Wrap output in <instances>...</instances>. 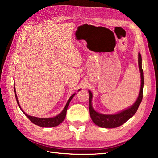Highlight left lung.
Wrapping results in <instances>:
<instances>
[{"mask_svg":"<svg viewBox=\"0 0 158 158\" xmlns=\"http://www.w3.org/2000/svg\"><path fill=\"white\" fill-rule=\"evenodd\" d=\"M138 64L139 68L140 71L141 75V88L140 91L139 93V96L137 100L133 105L130 106L129 108L125 109L124 110L118 112L114 114H103L96 111L93 109L92 106V98L93 94L91 91L89 90V111L90 118H91L93 122L95 125L100 127L105 128H114L122 125L125 123L127 120L132 118L137 112V109L139 106L143 98V90L144 85V78H143V72L142 69V59L140 53L138 54Z\"/></svg>","mask_w":158,"mask_h":158,"instance_id":"left-lung-1","label":"left lung"}]
</instances>
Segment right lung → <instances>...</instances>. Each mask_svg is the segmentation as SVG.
Returning a JSON list of instances; mask_svg holds the SVG:
<instances>
[{"label": "right lung", "mask_w": 158, "mask_h": 158, "mask_svg": "<svg viewBox=\"0 0 158 158\" xmlns=\"http://www.w3.org/2000/svg\"><path fill=\"white\" fill-rule=\"evenodd\" d=\"M80 90H81V89H79L78 91H79ZM14 90H15L16 100H17L18 106H19L21 110L23 112V114H24L28 118V119L30 120V121L32 123H34L35 125H38V126L43 127H52L57 126V125L60 124L61 123H62L64 121V119L65 118L67 109H68L69 104V102H70L72 99L73 98L74 95H75V93H74L73 95H72L70 96V98H69V100H68V102H67L66 105L65 106V107H64V109H63V111H61L59 114L57 115L56 116H54V117H52V118H37V117H35V116H29V115L26 114L25 112L22 110V109L21 108L19 102V100H18V98H17V93H16L15 87H14Z\"/></svg>", "instance_id": "obj_1"}]
</instances>
